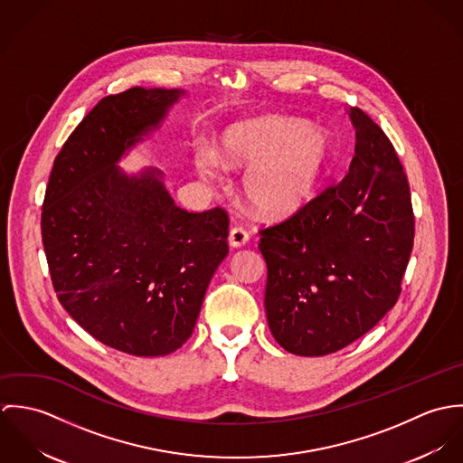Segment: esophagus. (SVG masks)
Listing matches in <instances>:
<instances>
[{
  "label": "esophagus",
  "mask_w": 463,
  "mask_h": 463,
  "mask_svg": "<svg viewBox=\"0 0 463 463\" xmlns=\"http://www.w3.org/2000/svg\"><path fill=\"white\" fill-rule=\"evenodd\" d=\"M228 239H230V244L233 248H242L250 241V232L246 228H242V226H233L230 230V237Z\"/></svg>",
  "instance_id": "esophagus-1"
}]
</instances>
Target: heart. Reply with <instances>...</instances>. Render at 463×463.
Wrapping results in <instances>:
<instances>
[{"instance_id":"heart-1","label":"heart","mask_w":463,"mask_h":463,"mask_svg":"<svg viewBox=\"0 0 463 463\" xmlns=\"http://www.w3.org/2000/svg\"><path fill=\"white\" fill-rule=\"evenodd\" d=\"M328 158V142L317 128L290 118H267L237 125L222 135L217 153L198 146L194 164L206 180H219L222 165H251L244 196L269 217H285L303 208L317 189Z\"/></svg>"}]
</instances>
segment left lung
<instances>
[{"mask_svg":"<svg viewBox=\"0 0 463 463\" xmlns=\"http://www.w3.org/2000/svg\"><path fill=\"white\" fill-rule=\"evenodd\" d=\"M349 173L281 222L264 226L265 314L292 354L335 353L397 303L413 248L410 187L385 132L358 107Z\"/></svg>","mask_w":463,"mask_h":463,"instance_id":"obj_1","label":"left lung"}]
</instances>
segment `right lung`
<instances>
[{
    "instance_id": "obj_1",
    "label": "right lung",
    "mask_w": 463,
    "mask_h": 463,
    "mask_svg": "<svg viewBox=\"0 0 463 463\" xmlns=\"http://www.w3.org/2000/svg\"><path fill=\"white\" fill-rule=\"evenodd\" d=\"M180 90L103 98L55 158L41 213L53 288L96 340L133 356H160L193 335L206 287L228 255V212H187L147 171L114 164L156 127Z\"/></svg>"
}]
</instances>
